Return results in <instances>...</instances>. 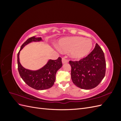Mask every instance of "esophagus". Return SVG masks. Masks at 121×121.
<instances>
[{"instance_id": "1", "label": "esophagus", "mask_w": 121, "mask_h": 121, "mask_svg": "<svg viewBox=\"0 0 121 121\" xmlns=\"http://www.w3.org/2000/svg\"><path fill=\"white\" fill-rule=\"evenodd\" d=\"M62 63H63V64L67 63H68V60L65 59V57H63L62 58Z\"/></svg>"}]
</instances>
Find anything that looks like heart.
<instances>
[{"mask_svg": "<svg viewBox=\"0 0 121 121\" xmlns=\"http://www.w3.org/2000/svg\"><path fill=\"white\" fill-rule=\"evenodd\" d=\"M57 46L61 50L69 52L71 57L80 59L90 52L92 47V42L90 39L75 36L60 39Z\"/></svg>", "mask_w": 121, "mask_h": 121, "instance_id": "1", "label": "heart"}]
</instances>
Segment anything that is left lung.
I'll use <instances>...</instances> for the list:
<instances>
[{"label": "left lung", "mask_w": 121, "mask_h": 121, "mask_svg": "<svg viewBox=\"0 0 121 121\" xmlns=\"http://www.w3.org/2000/svg\"><path fill=\"white\" fill-rule=\"evenodd\" d=\"M69 64L72 68V81L81 89H93L104 77L106 69L104 54L97 43L86 57L79 61L70 60Z\"/></svg>", "instance_id": "1"}]
</instances>
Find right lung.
<instances>
[{"instance_id":"1","label":"right lung","mask_w":121,"mask_h":121,"mask_svg":"<svg viewBox=\"0 0 121 121\" xmlns=\"http://www.w3.org/2000/svg\"><path fill=\"white\" fill-rule=\"evenodd\" d=\"M41 41H42L41 37L35 36L28 39L21 46L17 53V69L21 77L28 86L38 90L49 89L53 85L56 81V73L63 65L60 57L56 60H49L44 66L36 71L26 69L21 65L19 58L20 51L29 43Z\"/></svg>"}]
</instances>
